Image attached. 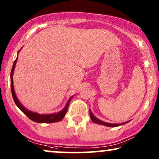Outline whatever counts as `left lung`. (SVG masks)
I'll list each match as a JSON object with an SVG mask.
<instances>
[{"instance_id": "left-lung-1", "label": "left lung", "mask_w": 159, "mask_h": 159, "mask_svg": "<svg viewBox=\"0 0 159 159\" xmlns=\"http://www.w3.org/2000/svg\"><path fill=\"white\" fill-rule=\"evenodd\" d=\"M90 119L94 123L96 124H99V125H102L104 126H106V127H118V126L122 125L125 123L122 124H110V123H107V122H104V121H102L101 120H99L98 119H97L96 117L94 116V115L93 114V113L91 112V111L90 110Z\"/></svg>"}]
</instances>
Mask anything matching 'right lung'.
<instances>
[{
  "mask_svg": "<svg viewBox=\"0 0 159 159\" xmlns=\"http://www.w3.org/2000/svg\"><path fill=\"white\" fill-rule=\"evenodd\" d=\"M17 58H18V57H17L16 59L14 61V64H13V66L11 69V89L13 99H14L16 105L18 106V108H19V109H20L21 111H22L24 114H25L26 116L28 117V118H29L30 119H31L32 121H35V122L53 123V122H57V121H59L61 120V119L64 117L65 114H66L67 109H68V107H69V103H70L72 97H71L69 99V101H68V102H67L66 106H65V108L61 111H60L58 113H56V114H37V113L30 111L27 110V108H25L20 103H19V101H18V99H17V98L16 96V94H15L14 84H13V75H14V67H15V65H16Z\"/></svg>",
  "mask_w": 159,
  "mask_h": 159,
  "instance_id": "add662e5",
  "label": "right lung"
}]
</instances>
